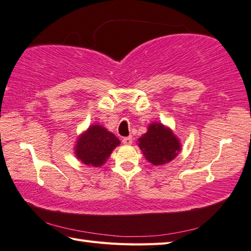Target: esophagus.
Here are the masks:
<instances>
[{"mask_svg":"<svg viewBox=\"0 0 251 251\" xmlns=\"http://www.w3.org/2000/svg\"><path fill=\"white\" fill-rule=\"evenodd\" d=\"M123 144H124V145H131L132 144V137L131 136L124 137V138H123Z\"/></svg>","mask_w":251,"mask_h":251,"instance_id":"obj_1","label":"esophagus"}]
</instances>
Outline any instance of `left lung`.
Listing matches in <instances>:
<instances>
[{"label": "left lung", "instance_id": "left-lung-1", "mask_svg": "<svg viewBox=\"0 0 251 251\" xmlns=\"http://www.w3.org/2000/svg\"><path fill=\"white\" fill-rule=\"evenodd\" d=\"M139 147L146 159L153 165H162L173 160L178 154L180 145L171 129L154 123L148 132L139 138Z\"/></svg>", "mask_w": 251, "mask_h": 251}]
</instances>
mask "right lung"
<instances>
[{"instance_id": "1", "label": "right lung", "mask_w": 251, "mask_h": 251, "mask_svg": "<svg viewBox=\"0 0 251 251\" xmlns=\"http://www.w3.org/2000/svg\"><path fill=\"white\" fill-rule=\"evenodd\" d=\"M120 145L119 138L101 125H92L77 141L76 155L87 165H102Z\"/></svg>"}]
</instances>
